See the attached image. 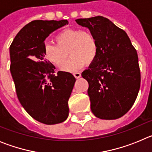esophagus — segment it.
Returning a JSON list of instances; mask_svg holds the SVG:
<instances>
[{"label": "esophagus", "mask_w": 152, "mask_h": 152, "mask_svg": "<svg viewBox=\"0 0 152 152\" xmlns=\"http://www.w3.org/2000/svg\"><path fill=\"white\" fill-rule=\"evenodd\" d=\"M73 75L75 76V78H79V77H80V76H81V75H80V73H79V72H75V73L73 74Z\"/></svg>", "instance_id": "esophagus-1"}]
</instances>
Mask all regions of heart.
Listing matches in <instances>:
<instances>
[{
  "label": "heart",
  "instance_id": "heart-1",
  "mask_svg": "<svg viewBox=\"0 0 152 152\" xmlns=\"http://www.w3.org/2000/svg\"><path fill=\"white\" fill-rule=\"evenodd\" d=\"M55 41L56 45L46 43L44 45L43 56L53 65L61 67L68 52L71 57L63 65L64 72H77L85 64H92L97 57V40L90 31L65 29L56 35Z\"/></svg>",
  "mask_w": 152,
  "mask_h": 152
}]
</instances>
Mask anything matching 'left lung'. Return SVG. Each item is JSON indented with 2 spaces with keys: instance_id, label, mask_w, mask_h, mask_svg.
Returning a JSON list of instances; mask_svg holds the SVG:
<instances>
[{
  "instance_id": "left-lung-1",
  "label": "left lung",
  "mask_w": 152,
  "mask_h": 152,
  "mask_svg": "<svg viewBox=\"0 0 152 152\" xmlns=\"http://www.w3.org/2000/svg\"><path fill=\"white\" fill-rule=\"evenodd\" d=\"M96 37L97 57L81 75L88 80L91 111L101 119H116L135 103L140 88L139 58L128 35L102 16L77 19Z\"/></svg>"
}]
</instances>
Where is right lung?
<instances>
[{
    "mask_svg": "<svg viewBox=\"0 0 152 152\" xmlns=\"http://www.w3.org/2000/svg\"><path fill=\"white\" fill-rule=\"evenodd\" d=\"M67 24V20L32 21L10 46V70L17 97L29 116L46 125L66 120L68 101L76 80L68 72H58L56 76L55 66L43 56L45 39Z\"/></svg>",
    "mask_w": 152,
    "mask_h": 152,
    "instance_id": "right-lung-1",
    "label": "right lung"
}]
</instances>
